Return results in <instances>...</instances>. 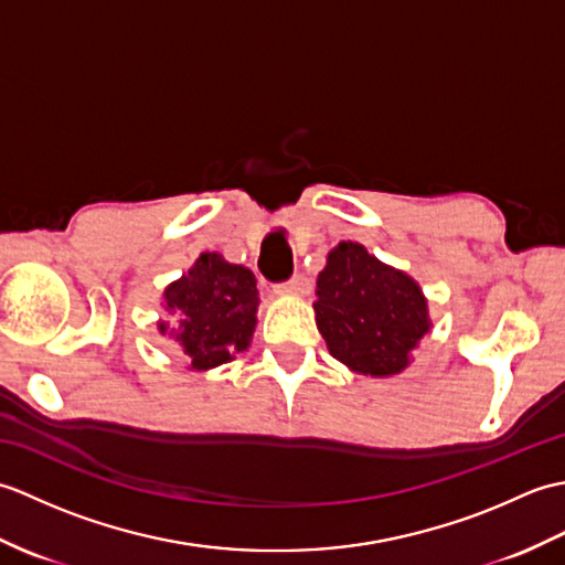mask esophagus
I'll return each mask as SVG.
<instances>
[{
	"label": "esophagus",
	"instance_id": "esophagus-1",
	"mask_svg": "<svg viewBox=\"0 0 565 565\" xmlns=\"http://www.w3.org/2000/svg\"><path fill=\"white\" fill-rule=\"evenodd\" d=\"M310 289V281L306 279V276L301 271H296L289 281H281L279 286H276V291L279 294H308Z\"/></svg>",
	"mask_w": 565,
	"mask_h": 565
}]
</instances>
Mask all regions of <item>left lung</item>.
<instances>
[{
	"mask_svg": "<svg viewBox=\"0 0 565 565\" xmlns=\"http://www.w3.org/2000/svg\"><path fill=\"white\" fill-rule=\"evenodd\" d=\"M316 294V322L330 354L359 374H398L429 330L419 286L356 243L330 252Z\"/></svg>",
	"mask_w": 565,
	"mask_h": 565,
	"instance_id": "left-lung-1",
	"label": "left lung"
}]
</instances>
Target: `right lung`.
<instances>
[{
    "instance_id": "right-lung-1",
    "label": "right lung",
    "mask_w": 565,
    "mask_h": 565,
    "mask_svg": "<svg viewBox=\"0 0 565 565\" xmlns=\"http://www.w3.org/2000/svg\"><path fill=\"white\" fill-rule=\"evenodd\" d=\"M167 310L179 318L177 342L194 369H213L245 352L259 306L255 274L206 252L182 279L167 286ZM160 322V332H164Z\"/></svg>"
}]
</instances>
